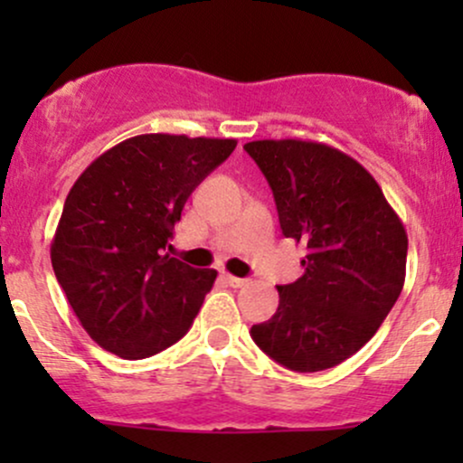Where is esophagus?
I'll return each instance as SVG.
<instances>
[{
	"instance_id": "34e87169",
	"label": "esophagus",
	"mask_w": 463,
	"mask_h": 463,
	"mask_svg": "<svg viewBox=\"0 0 463 463\" xmlns=\"http://www.w3.org/2000/svg\"><path fill=\"white\" fill-rule=\"evenodd\" d=\"M222 279H224V283H228L231 287H243L248 283L246 279H239V276H232V274H222Z\"/></svg>"
}]
</instances>
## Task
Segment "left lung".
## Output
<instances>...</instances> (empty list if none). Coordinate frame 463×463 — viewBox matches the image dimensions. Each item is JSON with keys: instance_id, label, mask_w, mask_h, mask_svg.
<instances>
[{"instance_id": "left-lung-1", "label": "left lung", "mask_w": 463, "mask_h": 463, "mask_svg": "<svg viewBox=\"0 0 463 463\" xmlns=\"http://www.w3.org/2000/svg\"><path fill=\"white\" fill-rule=\"evenodd\" d=\"M272 187L283 235L307 246L302 276L279 285V309L250 328L296 372L342 364L368 344L405 285L407 232L364 165L326 143L243 146Z\"/></svg>"}]
</instances>
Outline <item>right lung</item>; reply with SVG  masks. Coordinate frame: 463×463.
I'll use <instances>...</instances> for the list:
<instances>
[{"instance_id": "add662e5", "label": "right lung", "mask_w": 463, "mask_h": 463, "mask_svg": "<svg viewBox=\"0 0 463 463\" xmlns=\"http://www.w3.org/2000/svg\"><path fill=\"white\" fill-rule=\"evenodd\" d=\"M235 139L139 135L80 174L52 241V268L93 342L121 359L176 344L215 269L169 257L184 202L235 150Z\"/></svg>"}]
</instances>
